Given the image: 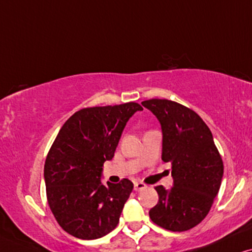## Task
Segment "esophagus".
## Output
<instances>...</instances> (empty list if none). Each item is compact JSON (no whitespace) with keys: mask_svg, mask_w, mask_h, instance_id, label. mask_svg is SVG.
I'll return each instance as SVG.
<instances>
[{"mask_svg":"<svg viewBox=\"0 0 252 252\" xmlns=\"http://www.w3.org/2000/svg\"><path fill=\"white\" fill-rule=\"evenodd\" d=\"M145 188H146V184L143 182H135V184H133V189H135V191H140L145 189Z\"/></svg>","mask_w":252,"mask_h":252,"instance_id":"obj_1","label":"esophagus"}]
</instances>
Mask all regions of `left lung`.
<instances>
[{
    "label": "left lung",
    "mask_w": 252,
    "mask_h": 252,
    "mask_svg": "<svg viewBox=\"0 0 252 252\" xmlns=\"http://www.w3.org/2000/svg\"><path fill=\"white\" fill-rule=\"evenodd\" d=\"M142 105L159 121L162 132L161 159L172 163L173 187H156L159 202L150 210L158 226L184 231L207 216L219 192L223 163L209 126L198 114L166 99Z\"/></svg>",
    "instance_id": "obj_1"
}]
</instances>
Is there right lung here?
<instances>
[{
	"label": "right lung",
	"instance_id": "right-lung-1",
	"mask_svg": "<svg viewBox=\"0 0 252 252\" xmlns=\"http://www.w3.org/2000/svg\"><path fill=\"white\" fill-rule=\"evenodd\" d=\"M143 110L136 102L92 107L63 124L47 156V199L70 235L95 240L115 229L133 189L131 181L101 182L103 162L113 159L126 122Z\"/></svg>",
	"mask_w": 252,
	"mask_h": 252
}]
</instances>
